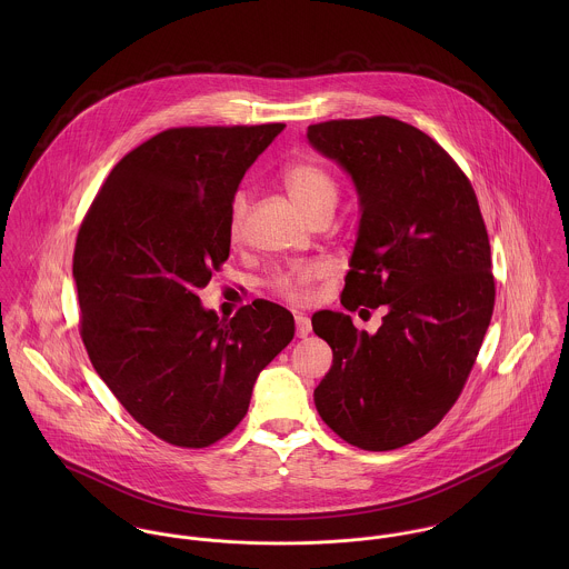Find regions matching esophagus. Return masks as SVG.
Masks as SVG:
<instances>
[{
  "mask_svg": "<svg viewBox=\"0 0 569 569\" xmlns=\"http://www.w3.org/2000/svg\"><path fill=\"white\" fill-rule=\"evenodd\" d=\"M311 330H313V326H311V320L307 316H296V332H298V337H307Z\"/></svg>",
  "mask_w": 569,
  "mask_h": 569,
  "instance_id": "1",
  "label": "esophagus"
}]
</instances>
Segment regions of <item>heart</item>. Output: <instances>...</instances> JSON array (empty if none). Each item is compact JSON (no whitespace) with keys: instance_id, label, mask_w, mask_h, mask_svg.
<instances>
[{"instance_id":"1","label":"heart","mask_w":569,"mask_h":569,"mask_svg":"<svg viewBox=\"0 0 569 569\" xmlns=\"http://www.w3.org/2000/svg\"><path fill=\"white\" fill-rule=\"evenodd\" d=\"M282 186L289 192L291 201L309 219L316 214L330 212L337 199V183L322 163L313 160H296L282 168ZM249 212V192L239 190L230 203V234L239 239L243 234L244 221ZM326 264L318 260L298 262L282 271L269 276L267 287L273 296L289 305H309L316 296L318 282L325 278Z\"/></svg>"}]
</instances>
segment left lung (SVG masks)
Segmentation results:
<instances>
[{
    "label": "left lung",
    "mask_w": 569,
    "mask_h": 569,
    "mask_svg": "<svg viewBox=\"0 0 569 569\" xmlns=\"http://www.w3.org/2000/svg\"><path fill=\"white\" fill-rule=\"evenodd\" d=\"M307 136L361 199L341 305L386 307L375 335L343 313L313 316L332 348L316 407L348 445L392 451L445 418L476 366L495 307L487 226L465 170L420 129L372 116Z\"/></svg>",
    "instance_id": "8db88e82"
}]
</instances>
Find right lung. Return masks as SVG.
I'll list each match as a JSON object with an SVG mask.
<instances>
[{"mask_svg":"<svg viewBox=\"0 0 569 569\" xmlns=\"http://www.w3.org/2000/svg\"><path fill=\"white\" fill-rule=\"evenodd\" d=\"M282 129H166L111 168L82 219L72 271L84 350L120 406L168 445L226 438L293 339L280 305L256 300L219 320L197 296L230 256L244 170Z\"/></svg>","mask_w":569,"mask_h":569,"instance_id":"right-lung-1","label":"right lung"}]
</instances>
